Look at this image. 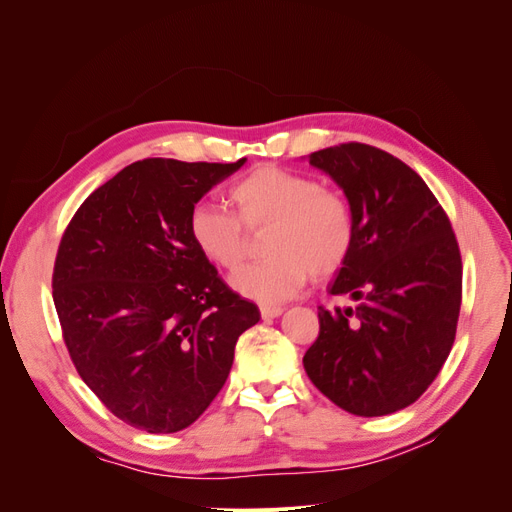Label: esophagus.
I'll return each mask as SVG.
<instances>
[{
  "mask_svg": "<svg viewBox=\"0 0 512 512\" xmlns=\"http://www.w3.org/2000/svg\"><path fill=\"white\" fill-rule=\"evenodd\" d=\"M282 314H284V307H280V305H262L260 307V316L265 318V320L277 318V316H282Z\"/></svg>",
  "mask_w": 512,
  "mask_h": 512,
  "instance_id": "1",
  "label": "esophagus"
}]
</instances>
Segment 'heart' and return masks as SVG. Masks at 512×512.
Segmentation results:
<instances>
[{
    "instance_id": "b5f03b06",
    "label": "heart",
    "mask_w": 512,
    "mask_h": 512,
    "mask_svg": "<svg viewBox=\"0 0 512 512\" xmlns=\"http://www.w3.org/2000/svg\"><path fill=\"white\" fill-rule=\"evenodd\" d=\"M228 203L237 215L207 203L196 205L188 230L207 262L237 271L250 247L244 230L258 235L271 228L265 243L269 260L230 280L241 297L265 305L288 301L305 286L309 273L316 280H329L352 254L356 222L350 200L297 170L256 166L230 185Z\"/></svg>"
}]
</instances>
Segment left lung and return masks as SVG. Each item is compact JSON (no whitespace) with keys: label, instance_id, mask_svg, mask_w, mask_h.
<instances>
[{"label":"left lung","instance_id":"left-lung-1","mask_svg":"<svg viewBox=\"0 0 512 512\" xmlns=\"http://www.w3.org/2000/svg\"><path fill=\"white\" fill-rule=\"evenodd\" d=\"M350 200L356 239L329 286L354 307H318L320 333L303 356L316 389L356 416L414 404L455 342L461 256L444 209L414 170L363 143L314 151Z\"/></svg>","mask_w":512,"mask_h":512}]
</instances>
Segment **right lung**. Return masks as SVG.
<instances>
[{"mask_svg": "<svg viewBox=\"0 0 512 512\" xmlns=\"http://www.w3.org/2000/svg\"><path fill=\"white\" fill-rule=\"evenodd\" d=\"M245 164L149 158L108 179L61 237L53 301L70 359L123 423L175 433L222 391L260 320L198 254L194 205Z\"/></svg>", "mask_w": 512, "mask_h": 512, "instance_id": "obj_1", "label": "right lung"}]
</instances>
